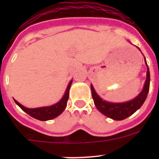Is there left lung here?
<instances>
[{"label": "left lung", "mask_w": 159, "mask_h": 159, "mask_svg": "<svg viewBox=\"0 0 159 159\" xmlns=\"http://www.w3.org/2000/svg\"><path fill=\"white\" fill-rule=\"evenodd\" d=\"M145 61L147 65V75L144 88L137 97L129 102H123V103H113V102H108L107 101L103 100L98 95L93 85L91 84V94H92L94 103L97 109L101 113L113 120L121 121V120L125 119L130 115H133L136 111L142 107L146 99L147 95H148L149 85H150V72H149V68L147 65L145 57Z\"/></svg>", "instance_id": "1"}]
</instances>
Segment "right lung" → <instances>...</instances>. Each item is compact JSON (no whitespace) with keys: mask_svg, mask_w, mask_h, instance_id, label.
Listing matches in <instances>:
<instances>
[{"mask_svg":"<svg viewBox=\"0 0 159 159\" xmlns=\"http://www.w3.org/2000/svg\"><path fill=\"white\" fill-rule=\"evenodd\" d=\"M72 80L70 81L67 87L66 91L65 93V95L63 96L61 99L57 103L54 105H51L48 107H42V108H28L26 107L20 105L18 102L14 99L15 103L21 108L24 111L26 112L27 114L36 119L40 120V121H48V120H51L53 118H56L58 115H60L62 112L64 111L67 106V102H68V98H69V90L71 85Z\"/></svg>","mask_w":159,"mask_h":159,"instance_id":"add662e5","label":"right lung"}]
</instances>
